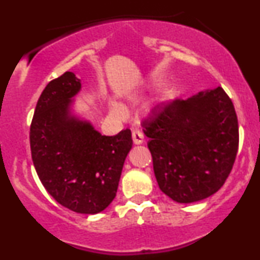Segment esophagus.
Returning <instances> with one entry per match:
<instances>
[{"mask_svg": "<svg viewBox=\"0 0 260 260\" xmlns=\"http://www.w3.org/2000/svg\"><path fill=\"white\" fill-rule=\"evenodd\" d=\"M132 138H133L134 144H142L143 140H144V136H143V133L140 132L139 129H133Z\"/></svg>", "mask_w": 260, "mask_h": 260, "instance_id": "1", "label": "esophagus"}]
</instances>
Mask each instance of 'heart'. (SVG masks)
Instances as JSON below:
<instances>
[{
	"label": "heart",
	"instance_id": "heart-1",
	"mask_svg": "<svg viewBox=\"0 0 260 260\" xmlns=\"http://www.w3.org/2000/svg\"><path fill=\"white\" fill-rule=\"evenodd\" d=\"M131 99L133 101H138L142 99V94H140V92H134V94L131 95ZM110 109H111V111L113 113H116V115H124V109L122 107V105H120V104L116 103V101H111V103H110Z\"/></svg>",
	"mask_w": 260,
	"mask_h": 260
}]
</instances>
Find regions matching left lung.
Masks as SVG:
<instances>
[{"label": "left lung", "instance_id": "obj_1", "mask_svg": "<svg viewBox=\"0 0 260 260\" xmlns=\"http://www.w3.org/2000/svg\"><path fill=\"white\" fill-rule=\"evenodd\" d=\"M159 188L177 203L216 193L234 166L238 121L221 86L162 104L143 123Z\"/></svg>", "mask_w": 260, "mask_h": 260}]
</instances>
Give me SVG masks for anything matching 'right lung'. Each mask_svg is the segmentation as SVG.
Returning a JSON list of instances; mask_svg holds the SVG:
<instances>
[{"label": "right lung", "mask_w": 260, "mask_h": 260, "mask_svg": "<svg viewBox=\"0 0 260 260\" xmlns=\"http://www.w3.org/2000/svg\"><path fill=\"white\" fill-rule=\"evenodd\" d=\"M80 89V79L66 72L41 92L30 126L31 159L56 202L74 213L98 214L115 199L132 133L127 128L103 136L74 115V96Z\"/></svg>", "instance_id": "obj_1"}]
</instances>
